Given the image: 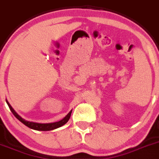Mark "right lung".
Listing matches in <instances>:
<instances>
[{
    "instance_id": "1",
    "label": "right lung",
    "mask_w": 159,
    "mask_h": 159,
    "mask_svg": "<svg viewBox=\"0 0 159 159\" xmlns=\"http://www.w3.org/2000/svg\"><path fill=\"white\" fill-rule=\"evenodd\" d=\"M6 102H7V103H8V107H9L10 110H11V111L12 112V114L15 115V117H16L18 120H19V121H21L22 123H23L25 125H26V126L29 127V128L32 129H34V130H38V131H49V130H53V129H57V128H59V127H61L62 125H63L64 124H66V123L69 121L70 118L71 112H72V111H70L69 114H68V115H66L65 118H63L61 121H57V122L46 123V124H43V123L32 122V121H26V120H24L23 118H22L21 117L19 116V115L16 113V111H14V109L11 107V106L9 104V103H8L7 100H6Z\"/></svg>"
}]
</instances>
